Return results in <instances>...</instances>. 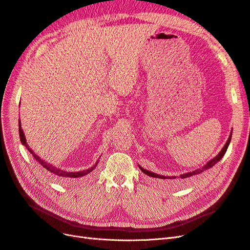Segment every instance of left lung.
I'll return each mask as SVG.
<instances>
[{
  "mask_svg": "<svg viewBox=\"0 0 250 250\" xmlns=\"http://www.w3.org/2000/svg\"><path fill=\"white\" fill-rule=\"evenodd\" d=\"M231 134L232 133H230V135H229V140H228V142H226V144L224 145V147L222 148V150L220 151V153H219L214 160H211V161H209L206 166H204V167H202V168H200V169H197V170H195V171H193V172H188V173H185V174H183V175H180L179 177L181 178V179H185V178H188V177H191V176H193V175H197V174H199V173H201V172H203V171H206V170H208V169H209V168H211L213 167V166H215L219 161L221 160V158L223 157V155L225 154V152H226V150H228V147H229V143H230V140H231ZM140 169L145 173V174H147L148 176H150V177H153V178H158V180H164V181H171V180H173L174 181V179H176V177H174V176H172V177H168V176H162V175H158V174H155V173H153V172H150V171H148V170H145V169H143V168H141L140 167Z\"/></svg>",
  "mask_w": 250,
  "mask_h": 250,
  "instance_id": "left-lung-1",
  "label": "left lung"
}]
</instances>
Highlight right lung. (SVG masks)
Wrapping results in <instances>:
<instances>
[{"label": "right lung", "instance_id": "1", "mask_svg": "<svg viewBox=\"0 0 250 250\" xmlns=\"http://www.w3.org/2000/svg\"><path fill=\"white\" fill-rule=\"evenodd\" d=\"M19 131H20V138H21V144L29 150V152L32 153V155L34 156V158L37 161V163H40L41 166H42L44 169H47L48 171H50L51 173L54 174V175H56V176H58L60 178H78V177H83V176H85L86 174L92 172L97 167L98 163H99V161H98L95 164V166H93V167H90L87 170H83V171H79V172H66V171H63V170L57 169L56 167H54V166H52V165L48 164L47 162L42 161L40 156H37L35 153H33V151L30 149V147L27 145V143H26V138H25V134H24V132H22V129H21V127L20 120H19Z\"/></svg>", "mask_w": 250, "mask_h": 250}]
</instances>
